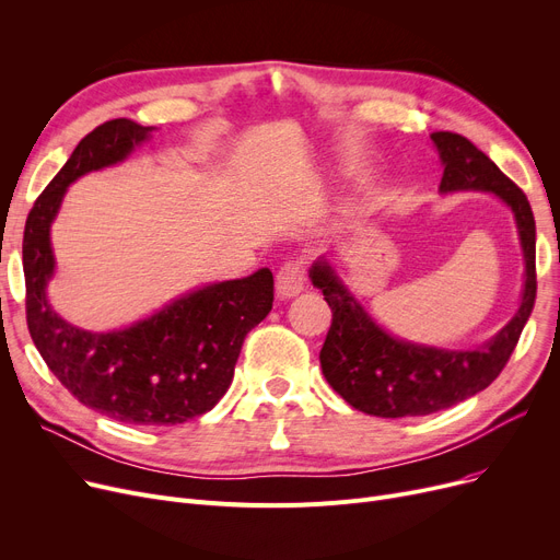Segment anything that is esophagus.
Wrapping results in <instances>:
<instances>
[{"mask_svg":"<svg viewBox=\"0 0 560 560\" xmlns=\"http://www.w3.org/2000/svg\"><path fill=\"white\" fill-rule=\"evenodd\" d=\"M304 283H306L304 265L298 260L283 262L279 275H277V298H281V300L298 298L304 290Z\"/></svg>","mask_w":560,"mask_h":560,"instance_id":"obj_1","label":"esophagus"}]
</instances>
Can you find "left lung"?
Listing matches in <instances>:
<instances>
[{
  "label": "left lung",
  "instance_id": "1",
  "mask_svg": "<svg viewBox=\"0 0 560 560\" xmlns=\"http://www.w3.org/2000/svg\"><path fill=\"white\" fill-rule=\"evenodd\" d=\"M440 192H490L513 211L524 256L522 300L509 325L475 349H443L393 336L370 315L327 256L308 270L334 319L319 351L322 374L357 410L376 418L429 416L486 390L509 363L536 304V220L526 195L467 138L435 131Z\"/></svg>",
  "mask_w": 560,
  "mask_h": 560
}]
</instances>
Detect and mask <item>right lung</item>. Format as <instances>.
<instances>
[{"label":"right lung","instance_id":"1","mask_svg":"<svg viewBox=\"0 0 560 560\" xmlns=\"http://www.w3.org/2000/svg\"><path fill=\"white\" fill-rule=\"evenodd\" d=\"M154 127L127 117L88 133L26 218L22 265L26 325L54 376L88 408L127 424H182L211 410L229 390L245 336L272 311L268 268L201 285L150 317L113 331H85L47 300L56 272L51 222L79 176L122 163Z\"/></svg>","mask_w":560,"mask_h":560}]
</instances>
